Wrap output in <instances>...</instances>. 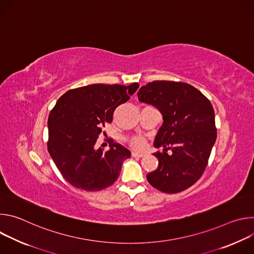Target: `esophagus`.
Instances as JSON below:
<instances>
[{
	"label": "esophagus",
	"instance_id": "1",
	"mask_svg": "<svg viewBox=\"0 0 254 254\" xmlns=\"http://www.w3.org/2000/svg\"><path fill=\"white\" fill-rule=\"evenodd\" d=\"M131 157H133V158H142V157H143V154H139V153L132 152V153H131Z\"/></svg>",
	"mask_w": 254,
	"mask_h": 254
}]
</instances>
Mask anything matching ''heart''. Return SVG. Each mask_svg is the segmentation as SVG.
<instances>
[{"instance_id":"obj_1","label":"heart","mask_w":254,"mask_h":254,"mask_svg":"<svg viewBox=\"0 0 254 254\" xmlns=\"http://www.w3.org/2000/svg\"><path fill=\"white\" fill-rule=\"evenodd\" d=\"M128 144L129 146L135 150V151H141L144 149V147H146L147 144V138L142 136V135H133L129 138L128 140Z\"/></svg>"}]
</instances>
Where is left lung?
Wrapping results in <instances>:
<instances>
[{
  "mask_svg": "<svg viewBox=\"0 0 254 254\" xmlns=\"http://www.w3.org/2000/svg\"><path fill=\"white\" fill-rule=\"evenodd\" d=\"M137 97L156 106L164 120L154 142L156 148L164 150L154 154L159 166L147 175L148 182L169 194L188 189L203 175L216 140L211 102L188 83L166 80L141 86Z\"/></svg>",
  "mask_w": 254,
  "mask_h": 254,
  "instance_id": "8db88e82",
  "label": "left lung"
}]
</instances>
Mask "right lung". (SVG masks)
<instances>
[{
  "label": "right lung",
  "mask_w": 254,
  "mask_h": 254,
  "mask_svg": "<svg viewBox=\"0 0 254 254\" xmlns=\"http://www.w3.org/2000/svg\"><path fill=\"white\" fill-rule=\"evenodd\" d=\"M138 83L91 84L65 92L48 118V152L69 184L100 191L118 180L130 152L108 138L110 150L95 148L98 135L113 122L116 108L127 102ZM104 133V132H103Z\"/></svg>",
  "instance_id": "add662e5"
}]
</instances>
